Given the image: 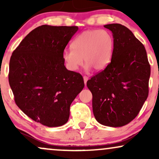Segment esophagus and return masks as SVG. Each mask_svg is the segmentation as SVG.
<instances>
[{"label": "esophagus", "mask_w": 159, "mask_h": 159, "mask_svg": "<svg viewBox=\"0 0 159 159\" xmlns=\"http://www.w3.org/2000/svg\"><path fill=\"white\" fill-rule=\"evenodd\" d=\"M87 80H88V78H87V76H84V84H85V85L87 84Z\"/></svg>", "instance_id": "1"}]
</instances>
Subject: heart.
<instances>
[{"instance_id": "1", "label": "heart", "mask_w": 159, "mask_h": 159, "mask_svg": "<svg viewBox=\"0 0 159 159\" xmlns=\"http://www.w3.org/2000/svg\"><path fill=\"white\" fill-rule=\"evenodd\" d=\"M71 47L72 49L63 53V61L69 70H77L84 58L87 70L93 68L100 72L111 63L114 41L110 33L105 30H86L76 36Z\"/></svg>"}]
</instances>
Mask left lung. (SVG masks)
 <instances>
[{"instance_id": "obj_1", "label": "left lung", "mask_w": 159, "mask_h": 159, "mask_svg": "<svg viewBox=\"0 0 159 159\" xmlns=\"http://www.w3.org/2000/svg\"><path fill=\"white\" fill-rule=\"evenodd\" d=\"M104 27L113 34L112 58L87 86L96 120L106 126L120 127L138 116L148 97L150 65L143 45L129 28L120 24Z\"/></svg>"}]
</instances>
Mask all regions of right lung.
I'll return each mask as SVG.
<instances>
[{
  "instance_id": "obj_1",
  "label": "right lung",
  "mask_w": 159,
  "mask_h": 159,
  "mask_svg": "<svg viewBox=\"0 0 159 159\" xmlns=\"http://www.w3.org/2000/svg\"><path fill=\"white\" fill-rule=\"evenodd\" d=\"M76 26L44 25L33 30L12 52L9 83L17 106L48 127L67 123L70 105L84 87L83 77L66 68L63 53Z\"/></svg>"
}]
</instances>
